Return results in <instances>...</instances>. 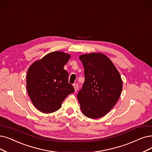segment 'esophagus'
Masks as SVG:
<instances>
[{
	"label": "esophagus",
	"mask_w": 152,
	"mask_h": 152,
	"mask_svg": "<svg viewBox=\"0 0 152 152\" xmlns=\"http://www.w3.org/2000/svg\"><path fill=\"white\" fill-rule=\"evenodd\" d=\"M73 86H74V87L75 91H77V89H78V84L77 83H74V85H73Z\"/></svg>",
	"instance_id": "esophagus-1"
}]
</instances>
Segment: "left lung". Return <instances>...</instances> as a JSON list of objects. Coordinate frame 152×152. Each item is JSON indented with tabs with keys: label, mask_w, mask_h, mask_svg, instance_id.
<instances>
[{
	"label": "left lung",
	"mask_w": 152,
	"mask_h": 152,
	"mask_svg": "<svg viewBox=\"0 0 152 152\" xmlns=\"http://www.w3.org/2000/svg\"><path fill=\"white\" fill-rule=\"evenodd\" d=\"M79 58L85 75V82L77 94L82 113L93 119L104 117L116 104L122 93L121 76L104 54H84Z\"/></svg>",
	"instance_id": "left-lung-1"
}]
</instances>
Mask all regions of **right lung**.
Wrapping results in <instances>:
<instances>
[{"mask_svg":"<svg viewBox=\"0 0 152 152\" xmlns=\"http://www.w3.org/2000/svg\"><path fill=\"white\" fill-rule=\"evenodd\" d=\"M70 56L56 51L33 63L27 74V90L32 104L40 112L50 113L61 107L64 99L75 89L64 69Z\"/></svg>","mask_w":152,"mask_h":152,"instance_id":"add662e5","label":"right lung"}]
</instances>
